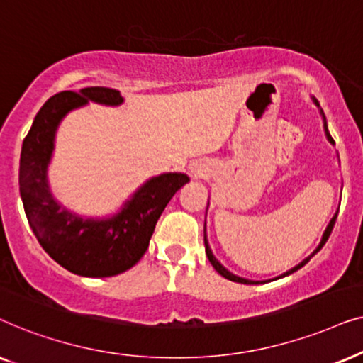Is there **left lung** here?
<instances>
[{
	"label": "left lung",
	"mask_w": 363,
	"mask_h": 363,
	"mask_svg": "<svg viewBox=\"0 0 363 363\" xmlns=\"http://www.w3.org/2000/svg\"><path fill=\"white\" fill-rule=\"evenodd\" d=\"M313 103H315L317 106H318V101L313 98ZM320 113H322V118H323V129H325V136H327V139L328 141H330L332 144H335V141H333L332 139V136H330V133H328V129H327V121H325V116H323V111L320 109ZM207 206H209V202H207ZM335 219H337V214L332 217L330 219V222H328V225H327V229H325V232H323V235H322V240H320V244H318V247L313 250L312 252V255H308L307 259H303L301 264L298 265H296V267H292L291 270H287V272H284L282 275H279V277H275V280L277 279H282V277H286V275H291V274H294L296 272V270H298L301 267H303V265H306L308 260H311L313 255H315L318 250H320L322 247H323V244L327 242V239H328V235H330V232H332V229H333V224H335ZM204 244H206V254H207V259H209V262L212 264V267H214L217 272H219L222 277H225V279H229V280H232V282H239V284H262V282H259V280H249V279H242V277H239V275H234L232 272H229V270H227L224 265H222L219 260H217L216 257H214V254H212V250H211V247H209V242H207V235H206V224H204Z\"/></svg>",
	"instance_id": "8db88e82"
}]
</instances>
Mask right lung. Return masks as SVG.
<instances>
[{"label": "right lung", "mask_w": 363, "mask_h": 363, "mask_svg": "<svg viewBox=\"0 0 363 363\" xmlns=\"http://www.w3.org/2000/svg\"><path fill=\"white\" fill-rule=\"evenodd\" d=\"M88 101L119 106L123 96L111 88L62 91L46 101L24 138L19 159V194L30 227L41 247L61 267L83 277H111L136 265L172 196L189 182L181 172L149 179L108 219H84L66 211L52 197L48 164L55 149L56 129L69 111Z\"/></svg>", "instance_id": "add662e5"}]
</instances>
